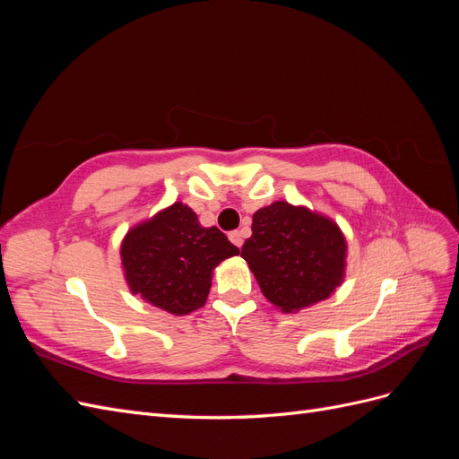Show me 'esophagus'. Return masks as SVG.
Segmentation results:
<instances>
[{
  "label": "esophagus",
  "mask_w": 459,
  "mask_h": 459,
  "mask_svg": "<svg viewBox=\"0 0 459 459\" xmlns=\"http://www.w3.org/2000/svg\"><path fill=\"white\" fill-rule=\"evenodd\" d=\"M228 238H230V241H231L235 247H241V245H243V233H241V231H238V230H235V231H230V233H228Z\"/></svg>",
  "instance_id": "obj_1"
}]
</instances>
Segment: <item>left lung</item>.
Listing matches in <instances>:
<instances>
[{"label":"left lung","instance_id":"8db88e82","mask_svg":"<svg viewBox=\"0 0 459 459\" xmlns=\"http://www.w3.org/2000/svg\"><path fill=\"white\" fill-rule=\"evenodd\" d=\"M344 233L333 218L304 204L275 201L253 214V235L241 248L277 310L295 314L329 299L346 275Z\"/></svg>","mask_w":459,"mask_h":459}]
</instances>
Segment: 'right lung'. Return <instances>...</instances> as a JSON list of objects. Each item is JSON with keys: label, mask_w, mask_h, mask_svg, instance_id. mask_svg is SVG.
<instances>
[{"label": "right lung", "mask_w": 459, "mask_h": 459, "mask_svg": "<svg viewBox=\"0 0 459 459\" xmlns=\"http://www.w3.org/2000/svg\"><path fill=\"white\" fill-rule=\"evenodd\" d=\"M235 255L239 248L218 228H203L182 201L137 221L120 243L130 293L174 316L204 307L214 268Z\"/></svg>", "instance_id": "1"}]
</instances>
